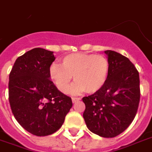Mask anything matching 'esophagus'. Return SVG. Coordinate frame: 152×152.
Instances as JSON below:
<instances>
[{"instance_id": "34e87169", "label": "esophagus", "mask_w": 152, "mask_h": 152, "mask_svg": "<svg viewBox=\"0 0 152 152\" xmlns=\"http://www.w3.org/2000/svg\"><path fill=\"white\" fill-rule=\"evenodd\" d=\"M72 102H77V101L80 100V98H75V97H72Z\"/></svg>"}]
</instances>
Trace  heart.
Segmentation results:
<instances>
[{
  "label": "heart",
  "mask_w": 152,
  "mask_h": 152,
  "mask_svg": "<svg viewBox=\"0 0 152 152\" xmlns=\"http://www.w3.org/2000/svg\"><path fill=\"white\" fill-rule=\"evenodd\" d=\"M110 69L109 61L99 54L72 53L63 57L61 66L51 64L49 69L50 80L62 93L68 91L72 76L76 81L72 92L94 94L104 86Z\"/></svg>",
  "instance_id": "obj_1"
}]
</instances>
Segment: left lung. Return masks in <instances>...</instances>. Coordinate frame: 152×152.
<instances>
[{
	"instance_id": "1",
	"label": "left lung",
	"mask_w": 152,
	"mask_h": 152,
	"mask_svg": "<svg viewBox=\"0 0 152 152\" xmlns=\"http://www.w3.org/2000/svg\"><path fill=\"white\" fill-rule=\"evenodd\" d=\"M110 69L107 81L98 92L84 97L86 124L94 134L114 137L127 129L137 114L140 101L139 73L130 60L107 50Z\"/></svg>"
}]
</instances>
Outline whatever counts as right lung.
<instances>
[{"mask_svg":"<svg viewBox=\"0 0 152 152\" xmlns=\"http://www.w3.org/2000/svg\"><path fill=\"white\" fill-rule=\"evenodd\" d=\"M53 52L35 48L18 57L9 76V101L16 121L36 136L58 130L72 107V99L57 89L49 69Z\"/></svg>","mask_w":152,"mask_h":152,"instance_id":"add662e5","label":"right lung"}]
</instances>
